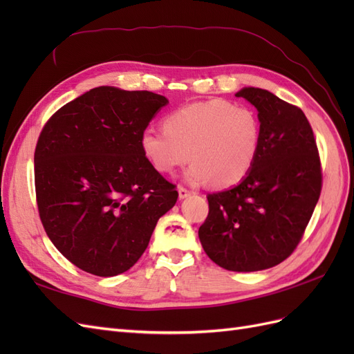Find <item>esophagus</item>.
I'll return each mask as SVG.
<instances>
[{"label":"esophagus","mask_w":354,"mask_h":354,"mask_svg":"<svg viewBox=\"0 0 354 354\" xmlns=\"http://www.w3.org/2000/svg\"><path fill=\"white\" fill-rule=\"evenodd\" d=\"M187 196H190V192H189L186 187L180 186V187H178V198H180V199H185V198H187Z\"/></svg>","instance_id":"esophagus-1"}]
</instances>
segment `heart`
Here are the masks:
<instances>
[{"label":"heart","instance_id":"1","mask_svg":"<svg viewBox=\"0 0 354 354\" xmlns=\"http://www.w3.org/2000/svg\"><path fill=\"white\" fill-rule=\"evenodd\" d=\"M261 145V124L246 106L196 102L167 115L164 128L142 133L143 155L160 174H173L189 158L190 183L230 187L250 173Z\"/></svg>","mask_w":354,"mask_h":354}]
</instances>
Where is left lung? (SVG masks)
Listing matches in <instances>:
<instances>
[{"mask_svg": "<svg viewBox=\"0 0 354 354\" xmlns=\"http://www.w3.org/2000/svg\"><path fill=\"white\" fill-rule=\"evenodd\" d=\"M259 111L261 145L238 186L207 196L209 212L199 227L203 251L232 272H259L294 252L322 190L313 130L304 112L273 93H236Z\"/></svg>", "mask_w": 354, "mask_h": 354, "instance_id": "left-lung-1", "label": "left lung"}]
</instances>
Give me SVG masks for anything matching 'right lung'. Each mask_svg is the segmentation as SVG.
<instances>
[{
	"mask_svg": "<svg viewBox=\"0 0 354 354\" xmlns=\"http://www.w3.org/2000/svg\"><path fill=\"white\" fill-rule=\"evenodd\" d=\"M168 100L152 91L97 87L66 103L35 147L42 226L63 257L95 276H116L146 251L178 192L151 165L142 133Z\"/></svg>",
	"mask_w": 354,
	"mask_h": 354,
	"instance_id": "add662e5",
	"label": "right lung"
}]
</instances>
